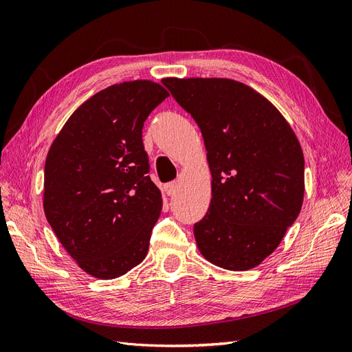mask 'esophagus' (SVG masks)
<instances>
[{
	"mask_svg": "<svg viewBox=\"0 0 352 352\" xmlns=\"http://www.w3.org/2000/svg\"><path fill=\"white\" fill-rule=\"evenodd\" d=\"M164 190L166 194L170 197V195H175L177 192V182H170L164 186Z\"/></svg>",
	"mask_w": 352,
	"mask_h": 352,
	"instance_id": "esophagus-1",
	"label": "esophagus"
}]
</instances>
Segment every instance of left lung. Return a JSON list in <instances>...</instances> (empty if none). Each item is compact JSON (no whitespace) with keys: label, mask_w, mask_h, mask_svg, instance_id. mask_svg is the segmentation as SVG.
<instances>
[{"label":"left lung","mask_w":352,"mask_h":352,"mask_svg":"<svg viewBox=\"0 0 352 352\" xmlns=\"http://www.w3.org/2000/svg\"><path fill=\"white\" fill-rule=\"evenodd\" d=\"M197 122L211 172V202L194 225L204 257L226 270L258 265L278 248L304 199V154L274 105L241 82L166 78Z\"/></svg>","instance_id":"8db88e82"}]
</instances>
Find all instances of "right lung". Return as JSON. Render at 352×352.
Here are the masks:
<instances>
[{"label": "right lung", "mask_w": 352, "mask_h": 352, "mask_svg": "<svg viewBox=\"0 0 352 352\" xmlns=\"http://www.w3.org/2000/svg\"><path fill=\"white\" fill-rule=\"evenodd\" d=\"M168 97L151 80L111 85L85 101L45 160L44 211L79 267L116 279L140 264L162 212L144 150L146 117Z\"/></svg>", "instance_id": "obj_1"}]
</instances>
